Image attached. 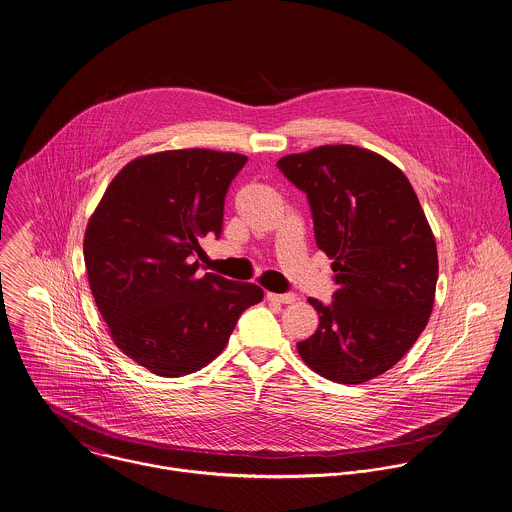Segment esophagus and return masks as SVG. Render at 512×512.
Returning <instances> with one entry per match:
<instances>
[{
	"label": "esophagus",
	"mask_w": 512,
	"mask_h": 512,
	"mask_svg": "<svg viewBox=\"0 0 512 512\" xmlns=\"http://www.w3.org/2000/svg\"><path fill=\"white\" fill-rule=\"evenodd\" d=\"M268 299L274 303H283V305H291L297 301L295 293H268Z\"/></svg>",
	"instance_id": "34e87169"
}]
</instances>
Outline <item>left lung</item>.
<instances>
[{"mask_svg": "<svg viewBox=\"0 0 512 512\" xmlns=\"http://www.w3.org/2000/svg\"><path fill=\"white\" fill-rule=\"evenodd\" d=\"M307 193L317 246L338 289L315 334L297 344L303 362L330 381L358 385L391 370L430 319L438 254L407 176L377 152L325 144L279 158Z\"/></svg>", "mask_w": 512, "mask_h": 512, "instance_id": "obj_1", "label": "left lung"}]
</instances>
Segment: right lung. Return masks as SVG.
<instances>
[{"instance_id": "right-lung-1", "label": "right lung", "mask_w": 512, "mask_h": 512, "mask_svg": "<svg viewBox=\"0 0 512 512\" xmlns=\"http://www.w3.org/2000/svg\"><path fill=\"white\" fill-rule=\"evenodd\" d=\"M244 154L166 150L131 160L107 186L84 236L95 305L117 348L162 377L211 364L262 287L197 278L199 240L223 231L225 195Z\"/></svg>"}]
</instances>
